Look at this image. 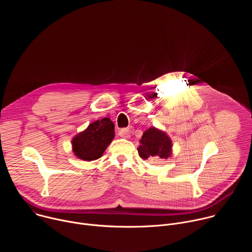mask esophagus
Returning <instances> with one entry per match:
<instances>
[{
	"label": "esophagus",
	"mask_w": 252,
	"mask_h": 252,
	"mask_svg": "<svg viewBox=\"0 0 252 252\" xmlns=\"http://www.w3.org/2000/svg\"><path fill=\"white\" fill-rule=\"evenodd\" d=\"M131 132H132V128L131 127H126V128L121 129V134L125 138H128Z\"/></svg>",
	"instance_id": "obj_1"
}]
</instances>
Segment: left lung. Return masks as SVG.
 <instances>
[{"label":"left lung","mask_w":252,"mask_h":252,"mask_svg":"<svg viewBox=\"0 0 252 252\" xmlns=\"http://www.w3.org/2000/svg\"><path fill=\"white\" fill-rule=\"evenodd\" d=\"M137 152L143 159L154 158L166 159L171 155V140L165 132L151 127L143 132Z\"/></svg>","instance_id":"left-lung-1"}]
</instances>
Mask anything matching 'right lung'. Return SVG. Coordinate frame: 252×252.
I'll list each match as a JSON object with an SVG mask.
<instances>
[{
  "label": "right lung",
  "instance_id": "add662e5",
  "mask_svg": "<svg viewBox=\"0 0 252 252\" xmlns=\"http://www.w3.org/2000/svg\"><path fill=\"white\" fill-rule=\"evenodd\" d=\"M115 125L109 118L92 123L71 140L75 155L84 160L99 158L115 136Z\"/></svg>",
  "mask_w": 252,
  "mask_h": 252
}]
</instances>
